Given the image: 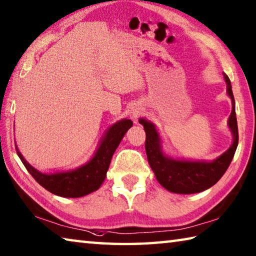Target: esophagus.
<instances>
[{
    "instance_id": "obj_1",
    "label": "esophagus",
    "mask_w": 256,
    "mask_h": 256,
    "mask_svg": "<svg viewBox=\"0 0 256 256\" xmlns=\"http://www.w3.org/2000/svg\"><path fill=\"white\" fill-rule=\"evenodd\" d=\"M138 114L136 112V113H133V114H132V116H133V118H138Z\"/></svg>"
}]
</instances>
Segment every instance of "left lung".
<instances>
[{"label": "left lung", "instance_id": "1", "mask_svg": "<svg viewBox=\"0 0 256 256\" xmlns=\"http://www.w3.org/2000/svg\"><path fill=\"white\" fill-rule=\"evenodd\" d=\"M224 78L227 85V94L232 100V113L228 118V128L233 134V143L228 150L212 162L176 160L166 156L162 151L160 136L154 124L146 118L138 120L146 134V151L148 164L159 184L171 192L189 194L210 188L226 172L233 160L238 144V130L230 80L226 74H224Z\"/></svg>", "mask_w": 256, "mask_h": 256}]
</instances>
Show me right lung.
Listing matches in <instances>:
<instances>
[{"instance_id": "obj_1", "label": "right lung", "mask_w": 256, "mask_h": 256, "mask_svg": "<svg viewBox=\"0 0 256 256\" xmlns=\"http://www.w3.org/2000/svg\"><path fill=\"white\" fill-rule=\"evenodd\" d=\"M133 125L131 120H122L113 124L106 132L103 141L100 142L94 156L75 170L64 171V172L42 174L34 169L26 161L24 158L18 152V156L24 164L26 170L34 176L36 182L42 186L51 194L66 198H78L86 196L100 187L106 176L112 156L122 140L124 134Z\"/></svg>"}]
</instances>
